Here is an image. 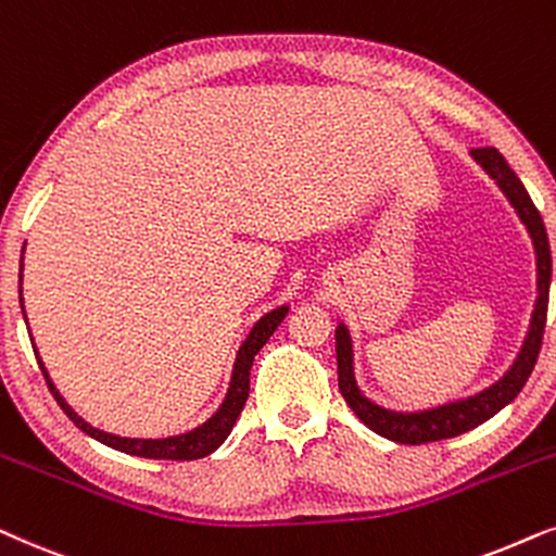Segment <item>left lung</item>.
I'll return each instance as SVG.
<instances>
[{
  "label": "left lung",
  "instance_id": "left-lung-1",
  "mask_svg": "<svg viewBox=\"0 0 556 556\" xmlns=\"http://www.w3.org/2000/svg\"><path fill=\"white\" fill-rule=\"evenodd\" d=\"M472 160L493 177L495 185L503 190V195L508 198V203L514 205V211L519 213L521 224L527 226L536 251V302L534 313H531L529 332L523 338V345L516 361L510 364L506 374L491 387L478 391V394L457 399V402H447L442 406H432V409L421 412H394L387 406L374 404L371 399L361 394L358 383H355L353 374V340L351 332L343 323L336 328V353H338V387L340 394L348 402V406L355 412V417L368 429H374L376 434L387 438L399 445H425V442H438L447 438H457V434L470 432L478 425H483L498 414L503 406L514 402L523 389V383L529 381L534 364L542 351V338H544V325H546V307H549V285H552V251L549 239H546V228L542 220V213L536 211L534 201L529 198L523 182L516 177L514 169L508 167V162L503 160V154L493 147L485 150H472Z\"/></svg>",
  "mask_w": 556,
  "mask_h": 556
}]
</instances>
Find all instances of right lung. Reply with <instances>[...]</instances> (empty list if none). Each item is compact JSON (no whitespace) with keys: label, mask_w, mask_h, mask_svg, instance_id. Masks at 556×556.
Returning <instances> with one entry per match:
<instances>
[{"label":"right lung","mask_w":556,"mask_h":556,"mask_svg":"<svg viewBox=\"0 0 556 556\" xmlns=\"http://www.w3.org/2000/svg\"><path fill=\"white\" fill-rule=\"evenodd\" d=\"M25 251V249H22ZM22 266V264H20ZM20 285H22V269H20ZM20 305H22V287H20ZM25 307V305H22ZM287 305L271 309L266 313L262 320H258L251 332L243 340L239 353H236V364H233V374H231V383H228V394L224 399V404L218 406V412L213 414L208 421H203L201 427L190 429V432L175 434V438H162V440H139V438H118V434H109L103 429H96L78 417L76 412L71 409L68 402L61 396V391L55 389V383L50 381V376L42 366L40 355H37V348L33 345L37 364H40V371L46 376L50 394L55 396V402L61 404V409L68 414V419L76 425L78 429H84L88 438L103 442L106 447H114L118 453L127 455H137V457H150V460H198V457L211 455L213 450H218L224 445V440L231 434V429L239 419V414L243 409L249 399V374H251V364H254V355L262 351L266 345V340L271 338V332L279 328V323L287 317ZM27 323V317H25ZM33 340V338H29Z\"/></svg>","instance_id":"1"}]
</instances>
